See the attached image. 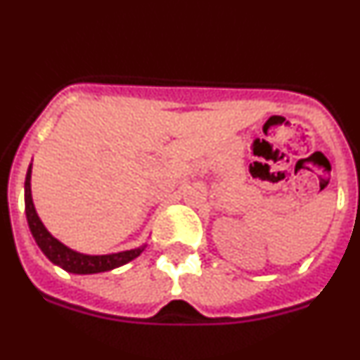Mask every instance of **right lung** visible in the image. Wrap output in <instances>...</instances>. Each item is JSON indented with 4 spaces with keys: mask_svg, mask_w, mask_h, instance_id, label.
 Instances as JSON below:
<instances>
[{
    "mask_svg": "<svg viewBox=\"0 0 360 360\" xmlns=\"http://www.w3.org/2000/svg\"><path fill=\"white\" fill-rule=\"evenodd\" d=\"M25 207L26 220H28L32 236L35 238V243L39 245L40 250L44 252V256L48 257L53 264L60 266L62 270L70 271V274L89 275L101 274V271H110L113 270V268H119L122 266V264L129 263L134 257H139L147 247V243H143L136 248H131V250L113 252V254H103V256H90V254H82V252L72 250V248L63 245L60 240H56V238L46 229V226L42 224L39 214H37L35 206H33L32 163H30L25 181Z\"/></svg>",
    "mask_w": 360,
    "mask_h": 360,
    "instance_id": "right-lung-1",
    "label": "right lung"
}]
</instances>
